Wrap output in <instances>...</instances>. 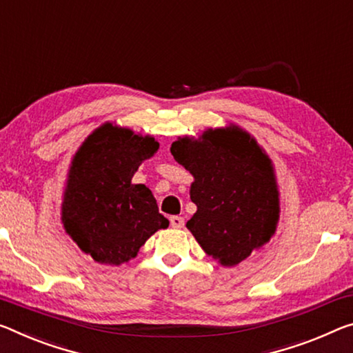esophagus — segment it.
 <instances>
[{
    "label": "esophagus",
    "mask_w": 353,
    "mask_h": 353,
    "mask_svg": "<svg viewBox=\"0 0 353 353\" xmlns=\"http://www.w3.org/2000/svg\"><path fill=\"white\" fill-rule=\"evenodd\" d=\"M170 221H171V226L176 228V229H181V228H183V225H185V221H183V218H182V216H177V215L171 216Z\"/></svg>",
    "instance_id": "obj_1"
}]
</instances>
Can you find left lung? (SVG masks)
Returning <instances> with one entry per match:
<instances>
[{
	"label": "left lung",
	"instance_id": "1",
	"mask_svg": "<svg viewBox=\"0 0 353 353\" xmlns=\"http://www.w3.org/2000/svg\"><path fill=\"white\" fill-rule=\"evenodd\" d=\"M171 154L194 181L196 212L187 229L223 267L247 259L275 236L279 190L275 166L253 135L236 124L179 137Z\"/></svg>",
	"mask_w": 353,
	"mask_h": 353
}]
</instances>
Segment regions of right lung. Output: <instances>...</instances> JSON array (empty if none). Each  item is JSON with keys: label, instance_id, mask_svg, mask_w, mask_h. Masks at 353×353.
<instances>
[{"label": "right lung", "instance_id": "right-lung-1", "mask_svg": "<svg viewBox=\"0 0 353 353\" xmlns=\"http://www.w3.org/2000/svg\"><path fill=\"white\" fill-rule=\"evenodd\" d=\"M160 144L152 135L105 122L89 135L67 170L61 203L64 231L99 264L121 265L170 221L144 183L132 177Z\"/></svg>", "mask_w": 353, "mask_h": 353}]
</instances>
